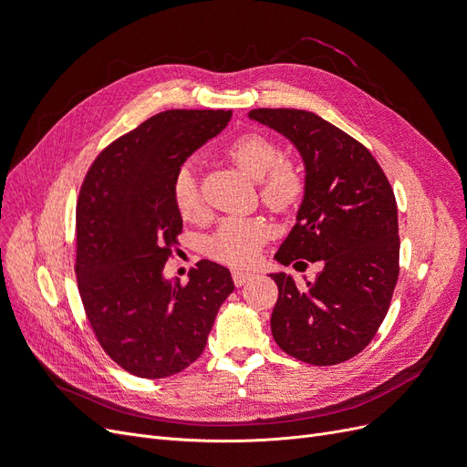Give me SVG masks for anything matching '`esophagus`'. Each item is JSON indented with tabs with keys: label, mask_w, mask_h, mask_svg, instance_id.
I'll return each mask as SVG.
<instances>
[{
	"label": "esophagus",
	"mask_w": 467,
	"mask_h": 467,
	"mask_svg": "<svg viewBox=\"0 0 467 467\" xmlns=\"http://www.w3.org/2000/svg\"><path fill=\"white\" fill-rule=\"evenodd\" d=\"M232 276H234V282H235V286H244V285H247V282L253 278V275L251 273H245V271H239V268H235V271L232 273Z\"/></svg>",
	"instance_id": "obj_1"
}]
</instances>
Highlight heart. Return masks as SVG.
I'll use <instances>...</instances> for the list:
<instances>
[{
	"instance_id": "obj_1",
	"label": "heart",
	"mask_w": 467,
	"mask_h": 467,
	"mask_svg": "<svg viewBox=\"0 0 467 467\" xmlns=\"http://www.w3.org/2000/svg\"><path fill=\"white\" fill-rule=\"evenodd\" d=\"M228 160L259 181L261 199L275 210H288L302 199L304 177L290 161H280V151L273 140L249 132L235 138L225 148ZM173 204L182 220H194L201 214L202 201L191 165H182L173 177ZM268 237V225L263 220L232 218L225 220L218 232L208 239V253L214 259L234 266H245L257 259L259 249Z\"/></svg>"
}]
</instances>
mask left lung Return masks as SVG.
<instances>
[{
	"label": "left lung",
	"instance_id": "8db88e82",
	"mask_svg": "<svg viewBox=\"0 0 467 467\" xmlns=\"http://www.w3.org/2000/svg\"><path fill=\"white\" fill-rule=\"evenodd\" d=\"M247 117L285 136L304 161L302 204L275 259L323 265L306 285L282 271L268 275L278 286L273 337L302 362H345L374 338L398 282L393 191L368 150L314 112L255 109Z\"/></svg>",
	"mask_w": 467,
	"mask_h": 467
}]
</instances>
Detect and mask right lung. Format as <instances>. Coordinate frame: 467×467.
Returning <instances> with one entry per match:
<instances>
[{"instance_id":"obj_1","label":"right lung","mask_w":467,"mask_h":467,"mask_svg":"<svg viewBox=\"0 0 467 467\" xmlns=\"http://www.w3.org/2000/svg\"><path fill=\"white\" fill-rule=\"evenodd\" d=\"M230 119L232 110L160 112L103 150L81 185V302L107 355L138 378L173 376L199 358L235 288L228 268L208 259L185 286L163 275L182 232L173 177Z\"/></svg>"}]
</instances>
